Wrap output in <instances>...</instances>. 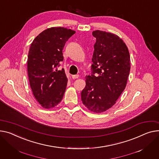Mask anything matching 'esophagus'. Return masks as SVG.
Here are the masks:
<instances>
[{
  "mask_svg": "<svg viewBox=\"0 0 159 159\" xmlns=\"http://www.w3.org/2000/svg\"><path fill=\"white\" fill-rule=\"evenodd\" d=\"M79 77V75H72V79H78Z\"/></svg>",
  "mask_w": 159,
  "mask_h": 159,
  "instance_id": "34e87169",
  "label": "esophagus"
}]
</instances>
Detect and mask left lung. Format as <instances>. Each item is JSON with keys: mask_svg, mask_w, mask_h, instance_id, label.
Here are the masks:
<instances>
[{"mask_svg": "<svg viewBox=\"0 0 159 159\" xmlns=\"http://www.w3.org/2000/svg\"><path fill=\"white\" fill-rule=\"evenodd\" d=\"M92 34L96 38L92 75L86 77L81 100L88 110L101 113L111 108L125 89L130 58L127 47L118 36L100 30Z\"/></svg>", "mask_w": 159, "mask_h": 159, "instance_id": "obj_1", "label": "left lung"}]
</instances>
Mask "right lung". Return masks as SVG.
I'll return each mask as SVG.
<instances>
[{
    "mask_svg": "<svg viewBox=\"0 0 159 159\" xmlns=\"http://www.w3.org/2000/svg\"><path fill=\"white\" fill-rule=\"evenodd\" d=\"M75 30L61 27L48 28L39 34L30 45L27 72L34 97L44 109L54 108L61 102L68 79L64 69L58 70L62 61V50Z\"/></svg>",
    "mask_w": 159,
    "mask_h": 159,
    "instance_id": "obj_1",
    "label": "right lung"
}]
</instances>
